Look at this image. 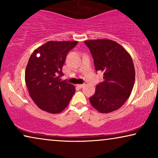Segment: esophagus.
I'll return each instance as SVG.
<instances>
[{"mask_svg": "<svg viewBox=\"0 0 158 158\" xmlns=\"http://www.w3.org/2000/svg\"><path fill=\"white\" fill-rule=\"evenodd\" d=\"M77 86L79 88H83L84 86H85V85H84V84H78V85H77Z\"/></svg>", "mask_w": 158, "mask_h": 158, "instance_id": "1", "label": "esophagus"}]
</instances>
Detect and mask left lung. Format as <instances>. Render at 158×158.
I'll return each mask as SVG.
<instances>
[{"label":"left lung","mask_w":158,"mask_h":158,"mask_svg":"<svg viewBox=\"0 0 158 158\" xmlns=\"http://www.w3.org/2000/svg\"><path fill=\"white\" fill-rule=\"evenodd\" d=\"M96 71L103 73V81L90 97V103L101 113L119 109L130 96L135 80L131 56L116 42L109 40L85 41Z\"/></svg>","instance_id":"left-lung-1"}]
</instances>
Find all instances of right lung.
Wrapping results in <instances>:
<instances>
[{"label": "right lung", "mask_w": 158, "mask_h": 158, "mask_svg": "<svg viewBox=\"0 0 158 158\" xmlns=\"http://www.w3.org/2000/svg\"><path fill=\"white\" fill-rule=\"evenodd\" d=\"M77 44V41H49L34 50L30 57L26 68V84L31 99L43 111L60 113L75 94L74 85L61 81L60 77L64 75L62 66L66 56Z\"/></svg>", "instance_id": "right-lung-1"}]
</instances>
